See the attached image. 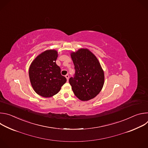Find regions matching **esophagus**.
<instances>
[{"mask_svg": "<svg viewBox=\"0 0 148 148\" xmlns=\"http://www.w3.org/2000/svg\"><path fill=\"white\" fill-rule=\"evenodd\" d=\"M66 78H67V81H69V75L67 74V75H66Z\"/></svg>", "mask_w": 148, "mask_h": 148, "instance_id": "34e87169", "label": "esophagus"}]
</instances>
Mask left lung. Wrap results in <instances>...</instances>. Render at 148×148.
<instances>
[{
	"label": "left lung",
	"instance_id": "left-lung-1",
	"mask_svg": "<svg viewBox=\"0 0 148 148\" xmlns=\"http://www.w3.org/2000/svg\"><path fill=\"white\" fill-rule=\"evenodd\" d=\"M75 74L69 82L75 95L87 101L95 97L104 84V72L97 57L88 49L82 48L70 53Z\"/></svg>",
	"mask_w": 148,
	"mask_h": 148
}]
</instances>
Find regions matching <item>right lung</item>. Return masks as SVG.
I'll return each mask as SVG.
<instances>
[{"label": "right lung", "instance_id": "add662e5", "mask_svg": "<svg viewBox=\"0 0 148 148\" xmlns=\"http://www.w3.org/2000/svg\"><path fill=\"white\" fill-rule=\"evenodd\" d=\"M57 57L56 50H47L38 55L30 66L31 85L34 91L43 97L49 98L57 94L67 81L56 64Z\"/></svg>", "mask_w": 148, "mask_h": 148}]
</instances>
